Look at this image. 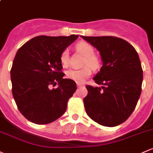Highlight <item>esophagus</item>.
<instances>
[{
    "label": "esophagus",
    "instance_id": "obj_1",
    "mask_svg": "<svg viewBox=\"0 0 153 153\" xmlns=\"http://www.w3.org/2000/svg\"><path fill=\"white\" fill-rule=\"evenodd\" d=\"M77 86H78V88L83 87V86H84V84H83V83H77Z\"/></svg>",
    "mask_w": 153,
    "mask_h": 153
}]
</instances>
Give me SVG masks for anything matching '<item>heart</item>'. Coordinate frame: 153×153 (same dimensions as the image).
I'll return each mask as SVG.
<instances>
[{"label":"heart","instance_id":"1","mask_svg":"<svg viewBox=\"0 0 153 153\" xmlns=\"http://www.w3.org/2000/svg\"><path fill=\"white\" fill-rule=\"evenodd\" d=\"M75 48L78 52L85 56L83 61V65H85V67L78 70L70 69L66 72V75L69 79L77 83H82L91 75V67L93 70H97L100 67V60L94 54V50L92 45L86 42H80L75 45ZM68 50H64L60 56L61 62L64 66H66L68 63Z\"/></svg>","mask_w":153,"mask_h":153}]
</instances>
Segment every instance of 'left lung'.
Returning a JSON list of instances; mask_svg holds the SVG:
<instances>
[{"instance_id":"obj_1","label":"left lung","mask_w":153,"mask_h":153,"mask_svg":"<svg viewBox=\"0 0 153 153\" xmlns=\"http://www.w3.org/2000/svg\"><path fill=\"white\" fill-rule=\"evenodd\" d=\"M100 53L102 67L93 79L101 87L86 85L83 99L88 116L101 125L114 127L126 121L141 95L143 70L135 48L116 36H83Z\"/></svg>"}]
</instances>
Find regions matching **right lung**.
Here are the masks:
<instances>
[{"label": "right lung", "mask_w": 153, "mask_h": 153, "mask_svg": "<svg viewBox=\"0 0 153 153\" xmlns=\"http://www.w3.org/2000/svg\"><path fill=\"white\" fill-rule=\"evenodd\" d=\"M78 37L38 36L17 51L11 69L12 94L20 113L31 123H51L67 110L77 86L63 78L60 56ZM56 84L57 88L50 89Z\"/></svg>", "instance_id": "right-lung-1"}]
</instances>
